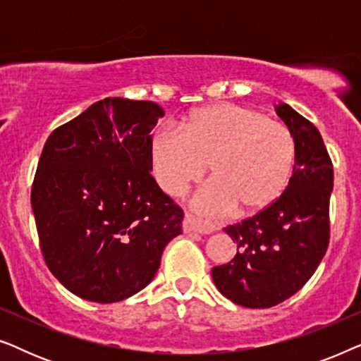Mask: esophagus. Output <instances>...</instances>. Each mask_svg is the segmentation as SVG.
Segmentation results:
<instances>
[{"mask_svg":"<svg viewBox=\"0 0 361 361\" xmlns=\"http://www.w3.org/2000/svg\"><path fill=\"white\" fill-rule=\"evenodd\" d=\"M182 228H184V231H187V233H190V231H195V233H204V235H209L212 233L210 226H207L202 224L200 220H197L194 215L190 214H184V216H182Z\"/></svg>","mask_w":361,"mask_h":361,"instance_id":"obj_1","label":"esophagus"}]
</instances>
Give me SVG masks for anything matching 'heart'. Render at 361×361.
<instances>
[{
  "instance_id": "1",
  "label": "heart",
  "mask_w": 361,
  "mask_h": 361,
  "mask_svg": "<svg viewBox=\"0 0 361 361\" xmlns=\"http://www.w3.org/2000/svg\"><path fill=\"white\" fill-rule=\"evenodd\" d=\"M152 174L161 189L179 195L205 174L195 192L200 214L238 216L264 212L289 184L295 164L290 131L264 113L236 103H214L192 111L174 126H161L149 140Z\"/></svg>"
}]
</instances>
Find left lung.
Returning <instances> with one entry per match:
<instances>
[{"instance_id":"left-lung-1","label":"left lung","mask_w":361,"mask_h":361,"mask_svg":"<svg viewBox=\"0 0 361 361\" xmlns=\"http://www.w3.org/2000/svg\"><path fill=\"white\" fill-rule=\"evenodd\" d=\"M295 142L293 177L261 214L226 226L236 243L230 263L215 266L216 289L231 302L268 309L298 293L315 273L330 240L334 166L317 128L286 103L276 106Z\"/></svg>"}]
</instances>
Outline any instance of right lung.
<instances>
[{
    "mask_svg": "<svg viewBox=\"0 0 361 361\" xmlns=\"http://www.w3.org/2000/svg\"><path fill=\"white\" fill-rule=\"evenodd\" d=\"M159 105L105 98L56 128L34 176L31 205L47 268L93 302H118L151 283L184 212L151 176Z\"/></svg>",
    "mask_w": 361,
    "mask_h": 361,
    "instance_id": "right-lung-1",
    "label": "right lung"
}]
</instances>
